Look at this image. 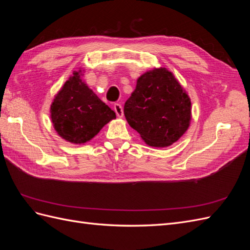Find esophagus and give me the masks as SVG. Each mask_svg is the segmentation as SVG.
I'll return each mask as SVG.
<instances>
[{
    "mask_svg": "<svg viewBox=\"0 0 250 250\" xmlns=\"http://www.w3.org/2000/svg\"><path fill=\"white\" fill-rule=\"evenodd\" d=\"M113 110H115V112L117 113V116L119 118L123 117V108H122V105H121V104L116 103L115 105H113Z\"/></svg>",
    "mask_w": 250,
    "mask_h": 250,
    "instance_id": "34e87169",
    "label": "esophagus"
}]
</instances>
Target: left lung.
<instances>
[{
	"label": "left lung",
	"instance_id": "obj_1",
	"mask_svg": "<svg viewBox=\"0 0 250 250\" xmlns=\"http://www.w3.org/2000/svg\"><path fill=\"white\" fill-rule=\"evenodd\" d=\"M124 115L147 145L168 147L190 126L191 100L172 72L158 67L139 77Z\"/></svg>",
	"mask_w": 250,
	"mask_h": 250
}]
</instances>
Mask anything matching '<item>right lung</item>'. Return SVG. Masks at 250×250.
<instances>
[{"mask_svg": "<svg viewBox=\"0 0 250 250\" xmlns=\"http://www.w3.org/2000/svg\"><path fill=\"white\" fill-rule=\"evenodd\" d=\"M74 72L51 104V120L56 132L73 144H84L99 133L104 125L116 119V112L101 101Z\"/></svg>", "mask_w": 250, "mask_h": 250, "instance_id": "right-lung-1", "label": "right lung"}]
</instances>
